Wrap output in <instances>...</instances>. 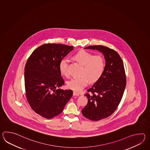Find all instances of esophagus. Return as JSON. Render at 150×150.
Listing matches in <instances>:
<instances>
[{"label":"esophagus","instance_id":"esophagus-1","mask_svg":"<svg viewBox=\"0 0 150 150\" xmlns=\"http://www.w3.org/2000/svg\"><path fill=\"white\" fill-rule=\"evenodd\" d=\"M73 95L74 96H79V93H78L76 92H75V91H74V92H73Z\"/></svg>","mask_w":150,"mask_h":150}]
</instances>
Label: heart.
<instances>
[{"label":"heart","instance_id":"obj_1","mask_svg":"<svg viewBox=\"0 0 150 150\" xmlns=\"http://www.w3.org/2000/svg\"><path fill=\"white\" fill-rule=\"evenodd\" d=\"M74 59L83 65L81 76L74 78L67 82L69 88L80 92L86 87L89 81L94 83L101 77L105 68V59L101 55H95L85 50L79 51L74 55ZM69 61L64 58L61 60L59 69L62 74L68 76Z\"/></svg>","mask_w":150,"mask_h":150}]
</instances>
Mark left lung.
<instances>
[{"instance_id": "obj_1", "label": "left lung", "mask_w": 150, "mask_h": 150, "mask_svg": "<svg viewBox=\"0 0 150 150\" xmlns=\"http://www.w3.org/2000/svg\"><path fill=\"white\" fill-rule=\"evenodd\" d=\"M84 49L97 50L105 58V70L101 77L85 96L87 105L82 109L84 117L98 121L107 118L117 108L126 86V76L123 61L114 50L103 45H91Z\"/></svg>"}]
</instances>
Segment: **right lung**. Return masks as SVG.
<instances>
[{"mask_svg":"<svg viewBox=\"0 0 150 150\" xmlns=\"http://www.w3.org/2000/svg\"><path fill=\"white\" fill-rule=\"evenodd\" d=\"M74 47L47 43L36 48L25 67V96L32 109L48 119L63 112L73 94L72 90L58 88L64 85L59 64Z\"/></svg>","mask_w":150,"mask_h":150,"instance_id":"add662e5","label":"right lung"}]
</instances>
